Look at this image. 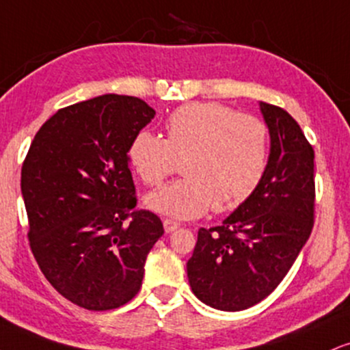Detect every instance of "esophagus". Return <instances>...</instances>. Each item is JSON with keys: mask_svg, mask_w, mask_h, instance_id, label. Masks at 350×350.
I'll return each mask as SVG.
<instances>
[{"mask_svg": "<svg viewBox=\"0 0 350 350\" xmlns=\"http://www.w3.org/2000/svg\"><path fill=\"white\" fill-rule=\"evenodd\" d=\"M163 226H164V231H166V233H172V231H176L179 228V223L178 221H174V220H170V218H166V220L163 221Z\"/></svg>", "mask_w": 350, "mask_h": 350, "instance_id": "1", "label": "esophagus"}]
</instances>
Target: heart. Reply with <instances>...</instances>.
Wrapping results in <instances>:
<instances>
[{
    "label": "heart",
    "instance_id": "b5f03b06",
    "mask_svg": "<svg viewBox=\"0 0 350 350\" xmlns=\"http://www.w3.org/2000/svg\"><path fill=\"white\" fill-rule=\"evenodd\" d=\"M269 129L215 103H191L166 120V140L143 130L133 138L129 159L146 186H158L178 161L186 178L146 196L159 215L191 220L210 208L231 212L254 193L269 161Z\"/></svg>",
    "mask_w": 350,
    "mask_h": 350
}]
</instances>
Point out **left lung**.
Instances as JSON below:
<instances>
[{
    "instance_id": "obj_1",
    "label": "left lung",
    "mask_w": 350,
    "mask_h": 350,
    "mask_svg": "<svg viewBox=\"0 0 350 350\" xmlns=\"http://www.w3.org/2000/svg\"><path fill=\"white\" fill-rule=\"evenodd\" d=\"M271 150L254 193L215 228H200L187 277L193 295L241 311L271 295L308 241L314 212V151L284 109L259 103Z\"/></svg>"
}]
</instances>
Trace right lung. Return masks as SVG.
<instances>
[{
	"label": "right lung",
	"instance_id": "obj_1",
	"mask_svg": "<svg viewBox=\"0 0 350 350\" xmlns=\"http://www.w3.org/2000/svg\"><path fill=\"white\" fill-rule=\"evenodd\" d=\"M145 100L103 94L60 109L33 137L21 171L29 241L60 295L113 310L142 287L163 223L137 210L130 143L154 117Z\"/></svg>",
	"mask_w": 350,
	"mask_h": 350
}]
</instances>
